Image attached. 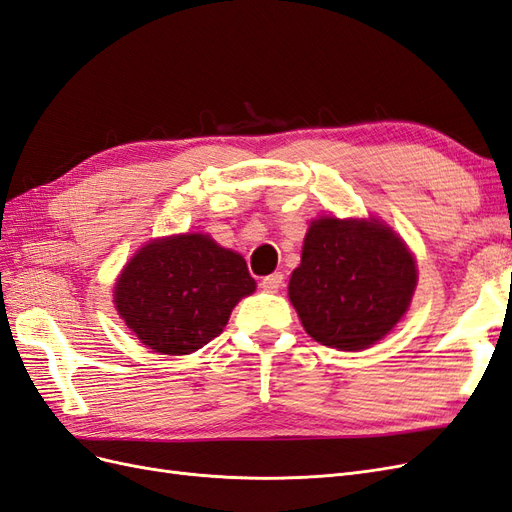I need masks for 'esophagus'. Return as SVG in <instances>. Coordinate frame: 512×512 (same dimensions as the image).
<instances>
[{
    "instance_id": "obj_1",
    "label": "esophagus",
    "mask_w": 512,
    "mask_h": 512,
    "mask_svg": "<svg viewBox=\"0 0 512 512\" xmlns=\"http://www.w3.org/2000/svg\"><path fill=\"white\" fill-rule=\"evenodd\" d=\"M282 284H284V275L280 271H275V273H271L267 277H262V282H260L262 290H267V292H277Z\"/></svg>"
}]
</instances>
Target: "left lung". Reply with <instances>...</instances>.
<instances>
[{"instance_id":"obj_1","label":"left lung","mask_w":512,"mask_h":512,"mask_svg":"<svg viewBox=\"0 0 512 512\" xmlns=\"http://www.w3.org/2000/svg\"><path fill=\"white\" fill-rule=\"evenodd\" d=\"M416 286L414 258L380 222H312L288 294L305 331L337 350H363L406 314Z\"/></svg>"}]
</instances>
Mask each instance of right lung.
Wrapping results in <instances>:
<instances>
[{"mask_svg":"<svg viewBox=\"0 0 512 512\" xmlns=\"http://www.w3.org/2000/svg\"><path fill=\"white\" fill-rule=\"evenodd\" d=\"M256 288L245 260L207 235L153 241L123 269L115 305L153 352L190 354L218 337Z\"/></svg>","mask_w":512,"mask_h":512,"instance_id":"obj_1","label":"right lung"}]
</instances>
